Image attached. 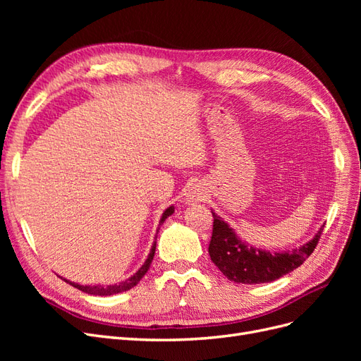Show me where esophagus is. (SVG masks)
<instances>
[{
  "label": "esophagus",
  "mask_w": 361,
  "mask_h": 361,
  "mask_svg": "<svg viewBox=\"0 0 361 361\" xmlns=\"http://www.w3.org/2000/svg\"><path fill=\"white\" fill-rule=\"evenodd\" d=\"M206 187L202 182H192L185 190V203H199L206 199Z\"/></svg>",
  "instance_id": "1"
}]
</instances>
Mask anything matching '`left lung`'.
I'll list each match as a JSON object with an SVG mask.
<instances>
[{"mask_svg":"<svg viewBox=\"0 0 361 361\" xmlns=\"http://www.w3.org/2000/svg\"><path fill=\"white\" fill-rule=\"evenodd\" d=\"M211 212L214 216L212 238L209 243L211 260L228 280L244 283V285L274 281L297 269L313 253L324 231L322 226L309 243L292 251L272 253L268 250L251 247L235 233L233 228L221 216H218L212 209Z\"/></svg>","mask_w":361,"mask_h":361,"instance_id":"8db88e82","label":"left lung"}]
</instances>
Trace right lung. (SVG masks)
<instances>
[{
    "mask_svg": "<svg viewBox=\"0 0 361 361\" xmlns=\"http://www.w3.org/2000/svg\"><path fill=\"white\" fill-rule=\"evenodd\" d=\"M173 212H174V206L167 207V209L164 211V214H162V216H161L159 226H161L164 221H166L167 218H169ZM157 233H158V231H157ZM155 250H157V241L154 243V245H152V248H150V253H149V256H147L146 262H145L143 265H141V268L135 272V274H134L133 277H129L128 280L122 281V283H116V285H110V286H104V285H102V286H101V285H97V286H90V285H85V286H82V285H78V283L69 281V280H66V279H63V280H64V281H68L69 285H72L73 288L80 289V290H82V292H85V293H90V295H113V293L125 292V290H129V289H133L134 286H137V285H138V281L145 277V274H146L147 269H149V267H150V264H152V260H154Z\"/></svg>",
    "mask_w": 361,
    "mask_h": 361,
    "instance_id": "add662e5",
    "label": "right lung"
}]
</instances>
